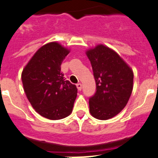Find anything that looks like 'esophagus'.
Masks as SVG:
<instances>
[{
  "instance_id": "1",
  "label": "esophagus",
  "mask_w": 158,
  "mask_h": 158,
  "mask_svg": "<svg viewBox=\"0 0 158 158\" xmlns=\"http://www.w3.org/2000/svg\"><path fill=\"white\" fill-rule=\"evenodd\" d=\"M77 88L78 91H81V89H82V85L81 83H78L77 84Z\"/></svg>"
}]
</instances>
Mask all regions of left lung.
<instances>
[{
    "label": "left lung",
    "mask_w": 158,
    "mask_h": 158,
    "mask_svg": "<svg viewBox=\"0 0 158 158\" xmlns=\"http://www.w3.org/2000/svg\"><path fill=\"white\" fill-rule=\"evenodd\" d=\"M86 54L96 86V93L89 98V111L94 118L107 120L127 104L133 89V71L115 51L102 44Z\"/></svg>",
    "instance_id": "obj_1"
}]
</instances>
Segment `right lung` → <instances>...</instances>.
I'll use <instances>...</instances> for the list:
<instances>
[{"label":"right lung","mask_w":158,"mask_h":158,"mask_svg":"<svg viewBox=\"0 0 158 158\" xmlns=\"http://www.w3.org/2000/svg\"><path fill=\"white\" fill-rule=\"evenodd\" d=\"M69 51L56 42L40 47L24 67L21 78L29 102L40 115L61 119L71 114L77 89L61 72Z\"/></svg>","instance_id":"1"}]
</instances>
